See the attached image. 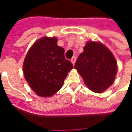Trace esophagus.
<instances>
[{"mask_svg": "<svg viewBox=\"0 0 132 132\" xmlns=\"http://www.w3.org/2000/svg\"><path fill=\"white\" fill-rule=\"evenodd\" d=\"M76 59H77V58H76L75 56H73V58L71 59V63H72V64H73V65L75 64V62H76Z\"/></svg>", "mask_w": 132, "mask_h": 132, "instance_id": "34e87169", "label": "esophagus"}]
</instances>
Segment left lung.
<instances>
[{
    "label": "left lung",
    "instance_id": "8db88e82",
    "mask_svg": "<svg viewBox=\"0 0 132 132\" xmlns=\"http://www.w3.org/2000/svg\"><path fill=\"white\" fill-rule=\"evenodd\" d=\"M74 68L92 92L101 93L115 80L117 62L111 51L100 43L88 41Z\"/></svg>",
    "mask_w": 132,
    "mask_h": 132
}]
</instances>
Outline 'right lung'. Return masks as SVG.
Returning a JSON list of instances; mask_svg holds the SVG:
<instances>
[{"instance_id": "add662e5", "label": "right lung", "mask_w": 132, "mask_h": 132, "mask_svg": "<svg viewBox=\"0 0 132 132\" xmlns=\"http://www.w3.org/2000/svg\"><path fill=\"white\" fill-rule=\"evenodd\" d=\"M56 37H44L29 50L23 63L24 75L37 95L51 97L62 87L73 65L64 56V49L58 46Z\"/></svg>"}]
</instances>
